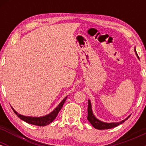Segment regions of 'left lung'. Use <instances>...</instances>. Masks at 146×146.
<instances>
[{"instance_id": "1", "label": "left lung", "mask_w": 146, "mask_h": 146, "mask_svg": "<svg viewBox=\"0 0 146 146\" xmlns=\"http://www.w3.org/2000/svg\"><path fill=\"white\" fill-rule=\"evenodd\" d=\"M135 53H136L137 58L139 59L138 55H137V53L136 51V49L135 48ZM130 115L125 118L124 120H122V121L119 122H117V123H105V122H103L100 120H99L98 119H97L94 114L93 113V110H92V106L91 103H90V100H88V117H87V119L88 120V121L91 123V125L94 127L95 128L98 129V130H105V129H110L115 128V127L117 126V125L121 124L125 121H126L127 119L130 117Z\"/></svg>"}]
</instances>
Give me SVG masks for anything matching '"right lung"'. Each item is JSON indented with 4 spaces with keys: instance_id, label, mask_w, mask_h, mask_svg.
Returning <instances> with one entry per match:
<instances>
[{
    "instance_id": "obj_1",
    "label": "right lung",
    "mask_w": 146,
    "mask_h": 146,
    "mask_svg": "<svg viewBox=\"0 0 146 146\" xmlns=\"http://www.w3.org/2000/svg\"><path fill=\"white\" fill-rule=\"evenodd\" d=\"M66 98H67V97L64 98V99L59 104V105H58L51 113L48 114V115L43 117H35L24 116V115H22L21 114L18 113L12 107H11V108H12V110H14L15 114H16L21 119L23 120L24 121L27 122V123H30V124L38 125V126H44V125H48L49 123H51V122L56 118V117L58 116V113H59L60 110L62 109V108L64 104V102L66 100Z\"/></svg>"
}]
</instances>
